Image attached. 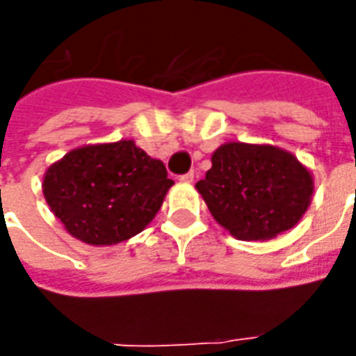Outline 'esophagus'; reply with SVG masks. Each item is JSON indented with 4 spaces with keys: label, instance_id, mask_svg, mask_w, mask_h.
<instances>
[{
    "label": "esophagus",
    "instance_id": "1",
    "mask_svg": "<svg viewBox=\"0 0 356 356\" xmlns=\"http://www.w3.org/2000/svg\"><path fill=\"white\" fill-rule=\"evenodd\" d=\"M179 181H183V183H192V181H194V172L184 173V175H181V177H179Z\"/></svg>",
    "mask_w": 356,
    "mask_h": 356
}]
</instances>
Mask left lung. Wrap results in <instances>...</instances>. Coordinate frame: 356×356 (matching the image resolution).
I'll return each instance as SVG.
<instances>
[{"instance_id": "left-lung-1", "label": "left lung", "mask_w": 356, "mask_h": 356, "mask_svg": "<svg viewBox=\"0 0 356 356\" xmlns=\"http://www.w3.org/2000/svg\"><path fill=\"white\" fill-rule=\"evenodd\" d=\"M209 211L238 240H268L292 229L312 197V175L273 145L231 142L218 147L195 183Z\"/></svg>"}]
</instances>
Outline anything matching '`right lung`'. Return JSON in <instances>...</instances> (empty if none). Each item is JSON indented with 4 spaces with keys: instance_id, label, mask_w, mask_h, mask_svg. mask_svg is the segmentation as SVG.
<instances>
[{
    "instance_id": "1",
    "label": "right lung",
    "mask_w": 356,
    "mask_h": 356,
    "mask_svg": "<svg viewBox=\"0 0 356 356\" xmlns=\"http://www.w3.org/2000/svg\"><path fill=\"white\" fill-rule=\"evenodd\" d=\"M173 181L133 140L70 151L44 177V195L72 236L113 245L155 218Z\"/></svg>"
}]
</instances>
